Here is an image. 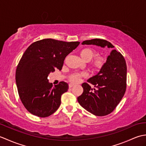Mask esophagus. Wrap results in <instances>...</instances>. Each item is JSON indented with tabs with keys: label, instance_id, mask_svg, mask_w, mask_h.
<instances>
[{
	"label": "esophagus",
	"instance_id": "esophagus-1",
	"mask_svg": "<svg viewBox=\"0 0 146 146\" xmlns=\"http://www.w3.org/2000/svg\"><path fill=\"white\" fill-rule=\"evenodd\" d=\"M73 86H74V84H73V83H70V84H69V87H70V88L73 87Z\"/></svg>",
	"mask_w": 146,
	"mask_h": 146
}]
</instances>
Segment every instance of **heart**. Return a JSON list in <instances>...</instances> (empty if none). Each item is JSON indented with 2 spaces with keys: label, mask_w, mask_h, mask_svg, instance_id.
<instances>
[{
  "label": "heart",
  "mask_w": 146,
  "mask_h": 146,
  "mask_svg": "<svg viewBox=\"0 0 146 146\" xmlns=\"http://www.w3.org/2000/svg\"><path fill=\"white\" fill-rule=\"evenodd\" d=\"M96 55V51L94 49L85 48L82 49L80 52V56L83 61H90ZM105 62V58L102 56H98L95 58L92 62V65L95 69L100 70L104 66ZM85 73L73 74L70 76V80L73 82H77L83 76H85Z\"/></svg>",
  "instance_id": "b5f03b06"
}]
</instances>
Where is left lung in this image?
I'll list each match as a JSON object with an SVG mask.
<instances>
[{
    "label": "left lung",
    "mask_w": 146,
    "mask_h": 146,
    "mask_svg": "<svg viewBox=\"0 0 146 146\" xmlns=\"http://www.w3.org/2000/svg\"><path fill=\"white\" fill-rule=\"evenodd\" d=\"M82 44L113 49L99 72L87 80L96 89L92 88L87 83H83V94L77 98L80 105L89 112L96 116L107 115L115 108L125 94V60L120 52L113 49L114 46L106 40H86Z\"/></svg>",
    "instance_id": "1"
}]
</instances>
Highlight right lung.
<instances>
[{"mask_svg":"<svg viewBox=\"0 0 146 146\" xmlns=\"http://www.w3.org/2000/svg\"><path fill=\"white\" fill-rule=\"evenodd\" d=\"M79 44L44 39L27 48L17 67L15 82L22 103L31 113L46 117L58 110L68 84L61 82L52 86L48 76L61 70L65 58Z\"/></svg>","mask_w":146,"mask_h":146,"instance_id":"obj_1","label":"right lung"}]
</instances>
